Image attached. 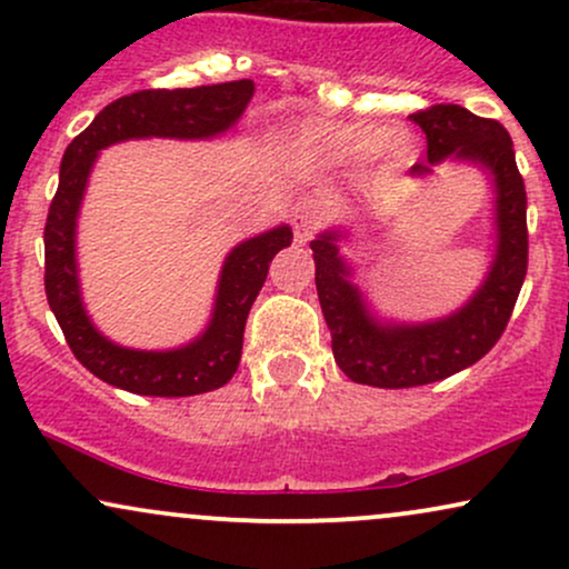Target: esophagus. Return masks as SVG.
<instances>
[{
    "mask_svg": "<svg viewBox=\"0 0 569 569\" xmlns=\"http://www.w3.org/2000/svg\"><path fill=\"white\" fill-rule=\"evenodd\" d=\"M326 202L321 198H305L297 208V219H293V238L297 243H310L316 234L326 224Z\"/></svg>",
    "mask_w": 569,
    "mask_h": 569,
    "instance_id": "34e87169",
    "label": "esophagus"
}]
</instances>
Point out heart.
I'll return each instance as SVG.
<instances>
[{
	"mask_svg": "<svg viewBox=\"0 0 569 569\" xmlns=\"http://www.w3.org/2000/svg\"><path fill=\"white\" fill-rule=\"evenodd\" d=\"M289 141L297 154L323 162H352L369 154L385 166H407L415 154V143L407 133L369 122L305 120L291 130Z\"/></svg>",
	"mask_w": 569,
	"mask_h": 569,
	"instance_id": "obj_1",
	"label": "heart"
}]
</instances>
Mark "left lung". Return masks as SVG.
<instances>
[{"mask_svg":"<svg viewBox=\"0 0 569 569\" xmlns=\"http://www.w3.org/2000/svg\"><path fill=\"white\" fill-rule=\"evenodd\" d=\"M428 139V160L409 176H428L443 160L485 168L495 189V259L485 283L452 316L428 323H380L369 312L350 264L339 253L342 232L312 240L316 289L337 367L358 385L417 388L447 380L485 358L506 331L527 276V192L513 141L498 120L476 117L457 103H436L411 114Z\"/></svg>","mask_w":569,"mask_h":569,"instance_id":"1","label":"left lung"}]
</instances>
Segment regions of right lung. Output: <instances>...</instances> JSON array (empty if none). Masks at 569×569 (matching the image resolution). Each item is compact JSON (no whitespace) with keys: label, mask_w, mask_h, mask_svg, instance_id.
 Here are the masks:
<instances>
[{"label":"right lung","mask_w":569,"mask_h":569,"mask_svg":"<svg viewBox=\"0 0 569 569\" xmlns=\"http://www.w3.org/2000/svg\"><path fill=\"white\" fill-rule=\"evenodd\" d=\"M251 80L179 90H139L103 107L67 147L56 198L44 221V293L67 345L98 380L139 396L181 398L217 390L232 380L243 352L246 318L262 291L280 248L291 246V227L280 224L234 246L219 276L208 329L176 350H130L109 342L90 323L77 278V213L90 168L103 147L128 139H211L246 112Z\"/></svg>","instance_id":"add662e5"}]
</instances>
